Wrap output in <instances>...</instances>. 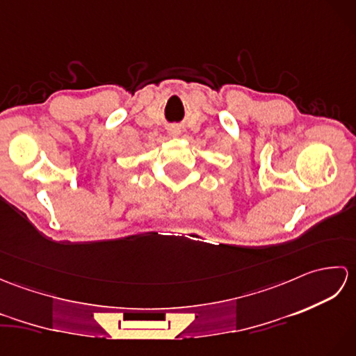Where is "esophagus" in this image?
<instances>
[{"label": "esophagus", "mask_w": 356, "mask_h": 356, "mask_svg": "<svg viewBox=\"0 0 356 356\" xmlns=\"http://www.w3.org/2000/svg\"><path fill=\"white\" fill-rule=\"evenodd\" d=\"M170 134H171V136H179V134H180V131L177 130V128H172V130L170 131Z\"/></svg>", "instance_id": "obj_1"}]
</instances>
